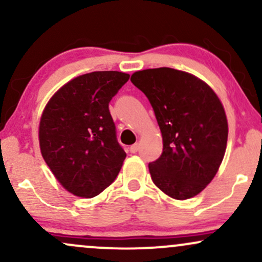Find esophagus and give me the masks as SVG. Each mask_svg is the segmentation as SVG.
<instances>
[{
	"instance_id": "34e87169",
	"label": "esophagus",
	"mask_w": 262,
	"mask_h": 262,
	"mask_svg": "<svg viewBox=\"0 0 262 262\" xmlns=\"http://www.w3.org/2000/svg\"><path fill=\"white\" fill-rule=\"evenodd\" d=\"M129 150H130V152L132 154H135V152L138 151V150H139V144H134V145H132L130 148H129Z\"/></svg>"
}]
</instances>
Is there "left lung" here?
<instances>
[{
  "label": "left lung",
  "mask_w": 262,
  "mask_h": 262,
  "mask_svg": "<svg viewBox=\"0 0 262 262\" xmlns=\"http://www.w3.org/2000/svg\"><path fill=\"white\" fill-rule=\"evenodd\" d=\"M130 81L145 93L162 135V154L149 164L152 182L173 200H188L214 179L223 161L228 121L204 81L171 68L146 69Z\"/></svg>",
  "instance_id": "left-lung-1"
}]
</instances>
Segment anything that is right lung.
<instances>
[{
    "label": "right lung",
    "instance_id": "add662e5",
    "mask_svg": "<svg viewBox=\"0 0 262 262\" xmlns=\"http://www.w3.org/2000/svg\"><path fill=\"white\" fill-rule=\"evenodd\" d=\"M128 80L119 71L80 75L60 87L41 113V156L74 196H97L122 169L127 154L117 141L108 104Z\"/></svg>",
    "mask_w": 262,
    "mask_h": 262
}]
</instances>
